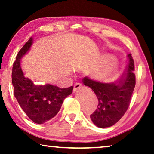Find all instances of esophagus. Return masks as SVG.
I'll return each mask as SVG.
<instances>
[{
    "label": "esophagus",
    "instance_id": "34e87169",
    "mask_svg": "<svg viewBox=\"0 0 154 154\" xmlns=\"http://www.w3.org/2000/svg\"><path fill=\"white\" fill-rule=\"evenodd\" d=\"M82 86V85L81 83H76L75 84V85L73 86V92H75L77 90H79V88H81Z\"/></svg>",
    "mask_w": 154,
    "mask_h": 154
}]
</instances>
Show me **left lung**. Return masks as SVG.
<instances>
[{
  "mask_svg": "<svg viewBox=\"0 0 154 154\" xmlns=\"http://www.w3.org/2000/svg\"><path fill=\"white\" fill-rule=\"evenodd\" d=\"M128 65L119 81L104 83L88 77L82 80L85 85L94 91L98 99L97 110L90 115V118L99 128L114 125L123 117L130 105L135 86V75L131 54H128Z\"/></svg>",
  "mask_w": 154,
  "mask_h": 154,
  "instance_id": "obj_1",
  "label": "left lung"
}]
</instances>
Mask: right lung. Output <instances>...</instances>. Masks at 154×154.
<instances>
[{
	"mask_svg": "<svg viewBox=\"0 0 154 154\" xmlns=\"http://www.w3.org/2000/svg\"><path fill=\"white\" fill-rule=\"evenodd\" d=\"M32 44L30 37L18 53L13 64L12 81L14 97L22 110L33 122L44 124L57 114L64 99L72 93L73 88H60L50 84L36 85L24 76L20 62Z\"/></svg>",
	"mask_w": 154,
	"mask_h": 154,
	"instance_id": "right-lung-1",
	"label": "right lung"
}]
</instances>
